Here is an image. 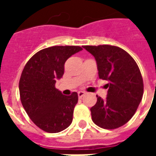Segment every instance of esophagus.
<instances>
[{
    "label": "esophagus",
    "instance_id": "esophagus-1",
    "mask_svg": "<svg viewBox=\"0 0 156 156\" xmlns=\"http://www.w3.org/2000/svg\"><path fill=\"white\" fill-rule=\"evenodd\" d=\"M85 94V92L83 91H78V98H83Z\"/></svg>",
    "mask_w": 156,
    "mask_h": 156
}]
</instances>
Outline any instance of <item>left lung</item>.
Returning a JSON list of instances; mask_svg holds the SVG:
<instances>
[{
  "label": "left lung",
  "instance_id": "left-lung-1",
  "mask_svg": "<svg viewBox=\"0 0 156 156\" xmlns=\"http://www.w3.org/2000/svg\"><path fill=\"white\" fill-rule=\"evenodd\" d=\"M83 48L94 57L99 78L108 82L106 99L97 96V103L90 108L92 120L106 129L121 127L133 117L143 97L144 83L140 68L134 58L119 47Z\"/></svg>",
  "mask_w": 156,
  "mask_h": 156
}]
</instances>
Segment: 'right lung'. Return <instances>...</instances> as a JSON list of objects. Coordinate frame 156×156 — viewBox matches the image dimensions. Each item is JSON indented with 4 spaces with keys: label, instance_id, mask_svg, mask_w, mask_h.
<instances>
[{
    "label": "right lung",
    "instance_id": "obj_1",
    "mask_svg": "<svg viewBox=\"0 0 156 156\" xmlns=\"http://www.w3.org/2000/svg\"><path fill=\"white\" fill-rule=\"evenodd\" d=\"M83 50L79 46H54L30 58L19 82L22 106L34 124L48 133L64 130L73 121L78 94L63 95L55 88L64 73L65 62Z\"/></svg>",
    "mask_w": 156,
    "mask_h": 156
}]
</instances>
